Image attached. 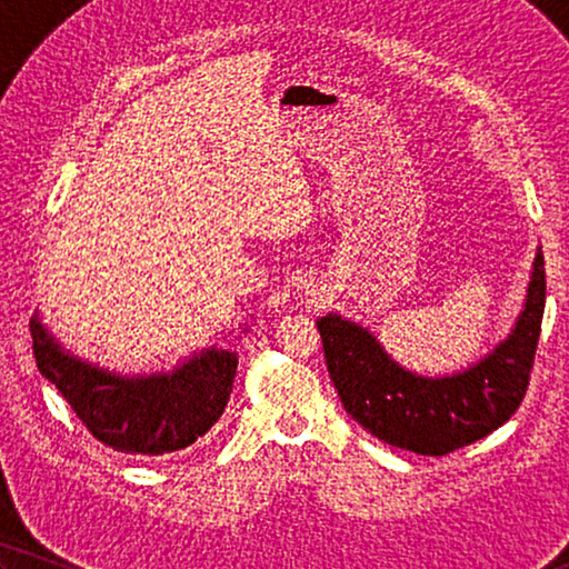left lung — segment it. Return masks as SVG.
<instances>
[{
    "label": "left lung",
    "mask_w": 569,
    "mask_h": 569,
    "mask_svg": "<svg viewBox=\"0 0 569 569\" xmlns=\"http://www.w3.org/2000/svg\"><path fill=\"white\" fill-rule=\"evenodd\" d=\"M543 302L547 274L536 248L523 310L508 337L469 368L438 378L407 370L365 326L345 316L326 313L316 323L326 368L355 422L388 446L446 456L487 438L516 415L531 378Z\"/></svg>",
    "instance_id": "obj_1"
}]
</instances>
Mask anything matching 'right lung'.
Masks as SVG:
<instances>
[{"mask_svg":"<svg viewBox=\"0 0 569 569\" xmlns=\"http://www.w3.org/2000/svg\"><path fill=\"white\" fill-rule=\"evenodd\" d=\"M30 337L41 376L59 388L92 438L121 453L166 456L189 448L230 401L238 368L232 349L212 345L173 370L123 376L61 347L38 313L30 318Z\"/></svg>","mask_w":569,"mask_h":569,"instance_id":"right-lung-1","label":"right lung"}]
</instances>
